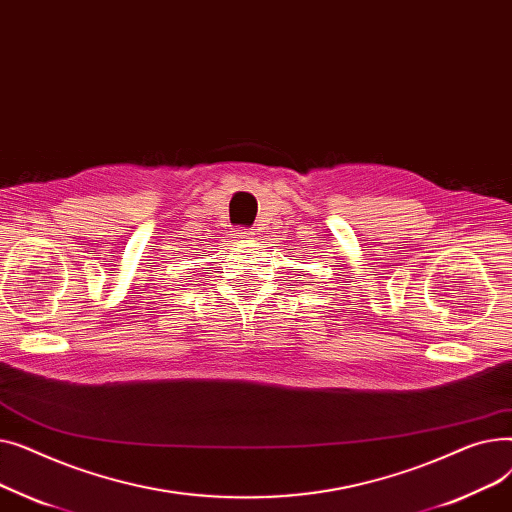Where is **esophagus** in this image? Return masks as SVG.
Segmentation results:
<instances>
[{
    "label": "esophagus",
    "mask_w": 512,
    "mask_h": 512,
    "mask_svg": "<svg viewBox=\"0 0 512 512\" xmlns=\"http://www.w3.org/2000/svg\"><path fill=\"white\" fill-rule=\"evenodd\" d=\"M253 236H255V232H253L251 228H238V230L234 232V238L240 240V242H251Z\"/></svg>",
    "instance_id": "esophagus-1"
}]
</instances>
